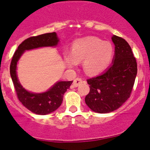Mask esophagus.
Segmentation results:
<instances>
[{"label": "esophagus", "instance_id": "1", "mask_svg": "<svg viewBox=\"0 0 150 150\" xmlns=\"http://www.w3.org/2000/svg\"><path fill=\"white\" fill-rule=\"evenodd\" d=\"M83 83V80L80 78H77L74 80L73 81V86L74 87H78L79 85H80L81 84Z\"/></svg>", "mask_w": 150, "mask_h": 150}]
</instances>
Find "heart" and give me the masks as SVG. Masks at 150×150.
Listing matches in <instances>:
<instances>
[{"mask_svg": "<svg viewBox=\"0 0 150 150\" xmlns=\"http://www.w3.org/2000/svg\"><path fill=\"white\" fill-rule=\"evenodd\" d=\"M114 55V47L109 42L97 37H86L73 42L71 53L65 55V61L70 67L77 66L78 62H83L85 72L97 75L105 71L110 66Z\"/></svg>", "mask_w": 150, "mask_h": 150, "instance_id": "heart-1", "label": "heart"}]
</instances>
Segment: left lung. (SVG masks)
<instances>
[{
    "label": "left lung",
    "mask_w": 150,
    "mask_h": 150,
    "mask_svg": "<svg viewBox=\"0 0 150 150\" xmlns=\"http://www.w3.org/2000/svg\"><path fill=\"white\" fill-rule=\"evenodd\" d=\"M115 57L109 68L98 76L88 79L90 92L85 103L93 111L108 113L122 106L130 97L137 65L128 42L117 35L112 37Z\"/></svg>",
    "instance_id": "left-lung-1"
}]
</instances>
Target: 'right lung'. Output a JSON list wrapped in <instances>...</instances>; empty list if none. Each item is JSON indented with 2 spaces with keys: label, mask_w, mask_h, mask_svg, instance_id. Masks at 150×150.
Here are the masks:
<instances>
[{
  "label": "right lung",
  "mask_w": 150,
  "mask_h": 150,
  "mask_svg": "<svg viewBox=\"0 0 150 150\" xmlns=\"http://www.w3.org/2000/svg\"><path fill=\"white\" fill-rule=\"evenodd\" d=\"M58 42L59 39L55 32L28 38L20 44L11 60L10 72L18 98L27 109L35 114L44 115L56 110L62 104L64 93L70 88L72 81L57 82L45 93H30L25 90L19 83L16 74L17 62L25 50L56 46Z\"/></svg>",
  "instance_id": "1"
}]
</instances>
